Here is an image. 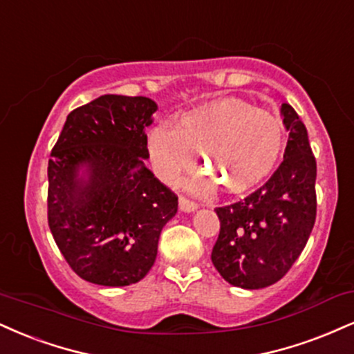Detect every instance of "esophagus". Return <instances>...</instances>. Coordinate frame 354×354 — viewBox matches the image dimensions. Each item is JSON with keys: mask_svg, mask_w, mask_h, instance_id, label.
Instances as JSON below:
<instances>
[{"mask_svg": "<svg viewBox=\"0 0 354 354\" xmlns=\"http://www.w3.org/2000/svg\"><path fill=\"white\" fill-rule=\"evenodd\" d=\"M180 209L185 212L196 211L198 209V204H196L194 201H191V199L186 198V196H180Z\"/></svg>", "mask_w": 354, "mask_h": 354, "instance_id": "obj_1", "label": "esophagus"}]
</instances>
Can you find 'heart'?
Listing matches in <instances>:
<instances>
[{
    "mask_svg": "<svg viewBox=\"0 0 354 354\" xmlns=\"http://www.w3.org/2000/svg\"><path fill=\"white\" fill-rule=\"evenodd\" d=\"M282 147L279 118L237 99L212 102L183 115L176 129L158 125L148 138L153 166L163 181H176L193 168L199 153L203 168L231 193L261 181L274 168Z\"/></svg>",
    "mask_w": 354,
    "mask_h": 354,
    "instance_id": "heart-1",
    "label": "heart"
}]
</instances>
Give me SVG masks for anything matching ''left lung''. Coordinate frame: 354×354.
Listing matches in <instances>:
<instances>
[{
    "label": "left lung",
    "instance_id": "8db88e82",
    "mask_svg": "<svg viewBox=\"0 0 354 354\" xmlns=\"http://www.w3.org/2000/svg\"><path fill=\"white\" fill-rule=\"evenodd\" d=\"M288 130L283 161L266 185L229 206L216 207L221 229L211 261L234 287H269L292 269L317 218V161L304 122L282 104Z\"/></svg>",
    "mask_w": 354,
    "mask_h": 354
}]
</instances>
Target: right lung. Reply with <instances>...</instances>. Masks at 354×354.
I'll use <instances>...</instances> for the list:
<instances>
[{
	"label": "right lung",
	"mask_w": 354,
	"mask_h": 354,
	"mask_svg": "<svg viewBox=\"0 0 354 354\" xmlns=\"http://www.w3.org/2000/svg\"><path fill=\"white\" fill-rule=\"evenodd\" d=\"M156 104L107 93L67 115L48 166V223L72 270L87 282L123 287L155 263L178 196L145 166ZM86 168L87 178L80 176Z\"/></svg>",
	"instance_id": "1"
}]
</instances>
